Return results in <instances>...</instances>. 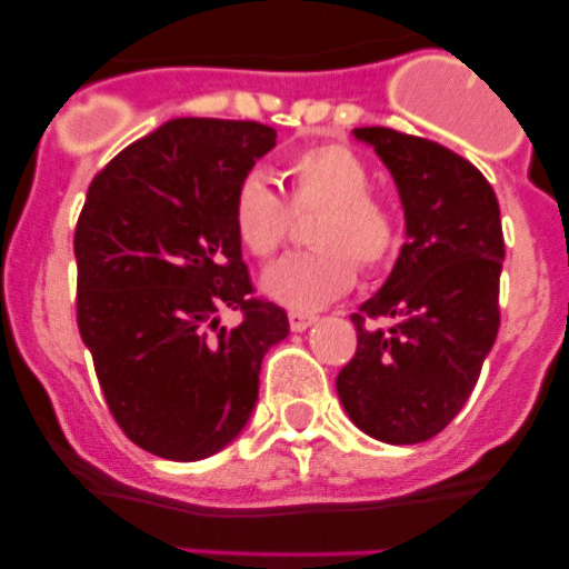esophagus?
Returning <instances> with one entry per match:
<instances>
[{
    "label": "esophagus",
    "mask_w": 569,
    "mask_h": 569,
    "mask_svg": "<svg viewBox=\"0 0 569 569\" xmlns=\"http://www.w3.org/2000/svg\"><path fill=\"white\" fill-rule=\"evenodd\" d=\"M313 321H317V317H313V313H306V311H289V325H291V330H295V332L308 330V327H311Z\"/></svg>",
    "instance_id": "obj_1"
}]
</instances>
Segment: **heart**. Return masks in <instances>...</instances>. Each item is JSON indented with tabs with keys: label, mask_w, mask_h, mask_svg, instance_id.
Listing matches in <instances>:
<instances>
[{
	"label": "heart",
	"mask_w": 569,
	"mask_h": 569,
	"mask_svg": "<svg viewBox=\"0 0 569 569\" xmlns=\"http://www.w3.org/2000/svg\"><path fill=\"white\" fill-rule=\"evenodd\" d=\"M286 194L261 173H248L233 192V228L256 258L274 256L295 233V214H317L311 242L263 274V291L291 311H319L347 295L358 278L382 269L399 248V217L371 187L363 159L341 142L295 151L280 164Z\"/></svg>",
	"instance_id": "obj_1"
}]
</instances>
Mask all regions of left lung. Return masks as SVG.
Here are the masks:
<instances>
[{
	"mask_svg": "<svg viewBox=\"0 0 569 569\" xmlns=\"http://www.w3.org/2000/svg\"><path fill=\"white\" fill-rule=\"evenodd\" d=\"M355 137L391 170L407 242L386 286L352 313L358 349L338 371V399L371 438L423 443L455 421L496 343L501 211L487 178L440 142L386 126ZM380 318L388 328L368 325Z\"/></svg>",
	"mask_w": 569,
	"mask_h": 569,
	"instance_id": "8db88e82",
	"label": "left lung"
}]
</instances>
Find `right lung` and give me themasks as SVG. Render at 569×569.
<instances>
[{"instance_id": "obj_1", "label": "right lung", "mask_w": 569, "mask_h": 569, "mask_svg": "<svg viewBox=\"0 0 569 569\" xmlns=\"http://www.w3.org/2000/svg\"><path fill=\"white\" fill-rule=\"evenodd\" d=\"M274 129L176 118L93 178L73 233L77 325L126 438L194 462L248 423L261 360L289 336L286 311L256 297L231 206ZM231 307L237 328L219 325Z\"/></svg>"}]
</instances>
